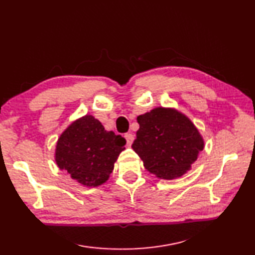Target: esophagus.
Returning a JSON list of instances; mask_svg holds the SVG:
<instances>
[{
  "mask_svg": "<svg viewBox=\"0 0 255 255\" xmlns=\"http://www.w3.org/2000/svg\"><path fill=\"white\" fill-rule=\"evenodd\" d=\"M125 138H126V140H127V145L128 146H130L133 143V140H134V135L132 134V133H130V132H128V133H125Z\"/></svg>",
  "mask_w": 255,
  "mask_h": 255,
  "instance_id": "1",
  "label": "esophagus"
}]
</instances>
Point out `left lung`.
<instances>
[{
	"mask_svg": "<svg viewBox=\"0 0 255 255\" xmlns=\"http://www.w3.org/2000/svg\"><path fill=\"white\" fill-rule=\"evenodd\" d=\"M140 128L132 148L146 170L172 180L190 170L204 141L186 116L172 109L157 108L136 117Z\"/></svg>",
	"mask_w": 255,
	"mask_h": 255,
	"instance_id": "1",
	"label": "left lung"
}]
</instances>
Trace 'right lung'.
Returning a JSON list of instances; mask_svg holds the SVG:
<instances>
[{"label": "right lung", "instance_id": "obj_1", "mask_svg": "<svg viewBox=\"0 0 255 255\" xmlns=\"http://www.w3.org/2000/svg\"><path fill=\"white\" fill-rule=\"evenodd\" d=\"M125 144V138L107 131L94 116L86 115L60 135L56 147V162L72 179L95 187L109 179Z\"/></svg>", "mask_w": 255, "mask_h": 255}]
</instances>
